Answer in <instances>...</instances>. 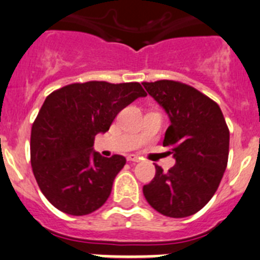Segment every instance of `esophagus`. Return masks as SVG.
<instances>
[{"label": "esophagus", "mask_w": 260, "mask_h": 260, "mask_svg": "<svg viewBox=\"0 0 260 260\" xmlns=\"http://www.w3.org/2000/svg\"><path fill=\"white\" fill-rule=\"evenodd\" d=\"M127 160L134 161V163H138V161L141 160V158H140V156L135 155V154H130V155L127 156Z\"/></svg>", "instance_id": "34e87169"}]
</instances>
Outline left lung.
I'll return each mask as SVG.
<instances>
[{
  "instance_id": "8db88e82",
  "label": "left lung",
  "mask_w": 260,
  "mask_h": 260,
  "mask_svg": "<svg viewBox=\"0 0 260 260\" xmlns=\"http://www.w3.org/2000/svg\"><path fill=\"white\" fill-rule=\"evenodd\" d=\"M163 107L171 125L163 145L172 146L176 164L143 187L148 204L168 217H187L202 209L216 192L228 166L229 134L216 102L181 82H144Z\"/></svg>"
}]
</instances>
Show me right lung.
I'll use <instances>...</instances> for the list:
<instances>
[{
  "instance_id": "1",
  "label": "right lung",
  "mask_w": 260,
  "mask_h": 260,
  "mask_svg": "<svg viewBox=\"0 0 260 260\" xmlns=\"http://www.w3.org/2000/svg\"><path fill=\"white\" fill-rule=\"evenodd\" d=\"M145 96L138 82L92 81L68 84L46 97L32 125L30 151L35 179L54 207L83 216L107 201L126 159L94 151V136L109 131L122 109Z\"/></svg>"
}]
</instances>
